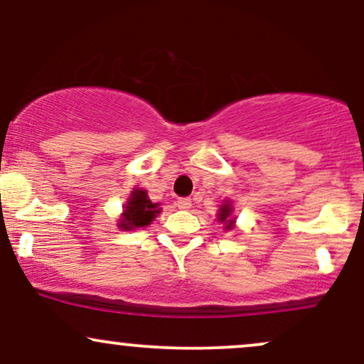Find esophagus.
Returning <instances> with one entry per match:
<instances>
[{
	"mask_svg": "<svg viewBox=\"0 0 364 364\" xmlns=\"http://www.w3.org/2000/svg\"><path fill=\"white\" fill-rule=\"evenodd\" d=\"M192 206V200L189 198H178L177 199V208L178 209H189Z\"/></svg>",
	"mask_w": 364,
	"mask_h": 364,
	"instance_id": "esophagus-1",
	"label": "esophagus"
}]
</instances>
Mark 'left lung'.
Here are the masks:
<instances>
[{
    "label": "left lung",
    "mask_w": 364,
    "mask_h": 364,
    "mask_svg": "<svg viewBox=\"0 0 364 364\" xmlns=\"http://www.w3.org/2000/svg\"><path fill=\"white\" fill-rule=\"evenodd\" d=\"M230 213H232V208H230V204H223L220 209V218L221 223H226V230H232L233 228V220H230Z\"/></svg>",
    "instance_id": "1"
}]
</instances>
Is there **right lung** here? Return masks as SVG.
<instances>
[{
  "mask_svg": "<svg viewBox=\"0 0 364 364\" xmlns=\"http://www.w3.org/2000/svg\"><path fill=\"white\" fill-rule=\"evenodd\" d=\"M158 204H153L149 200L146 191L134 189L132 191L129 200H127L126 209L122 213V220L119 226L124 230H132V228H141V226H146L153 221L156 213H160V209L156 208Z\"/></svg>",
  "mask_w": 364,
  "mask_h": 364,
  "instance_id": "add662e5",
  "label": "right lung"
}]
</instances>
